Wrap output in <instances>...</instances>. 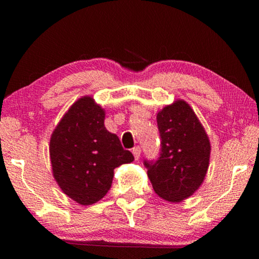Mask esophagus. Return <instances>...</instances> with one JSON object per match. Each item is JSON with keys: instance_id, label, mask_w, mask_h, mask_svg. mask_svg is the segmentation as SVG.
<instances>
[{"instance_id": "34e87169", "label": "esophagus", "mask_w": 259, "mask_h": 259, "mask_svg": "<svg viewBox=\"0 0 259 259\" xmlns=\"http://www.w3.org/2000/svg\"><path fill=\"white\" fill-rule=\"evenodd\" d=\"M132 153L134 155V158H136V160H138V159H139V157H140V147L139 146L133 147Z\"/></svg>"}]
</instances>
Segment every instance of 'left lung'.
Segmentation results:
<instances>
[{
  "label": "left lung",
  "mask_w": 259,
  "mask_h": 259,
  "mask_svg": "<svg viewBox=\"0 0 259 259\" xmlns=\"http://www.w3.org/2000/svg\"><path fill=\"white\" fill-rule=\"evenodd\" d=\"M160 152L144 165L155 193L177 203L189 198L203 183L211 146L192 108L178 100L157 115Z\"/></svg>",
  "instance_id": "1"
}]
</instances>
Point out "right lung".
I'll return each mask as SVG.
<instances>
[{
    "mask_svg": "<svg viewBox=\"0 0 259 259\" xmlns=\"http://www.w3.org/2000/svg\"><path fill=\"white\" fill-rule=\"evenodd\" d=\"M105 112L90 97L68 109L51 138L53 175L69 198L91 205L112 186L114 168L134 160L116 134L106 130Z\"/></svg>",
    "mask_w": 259,
    "mask_h": 259,
    "instance_id": "1",
    "label": "right lung"
}]
</instances>
